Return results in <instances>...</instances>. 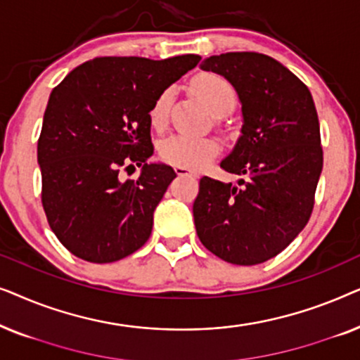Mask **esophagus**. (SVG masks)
<instances>
[{
    "instance_id": "1",
    "label": "esophagus",
    "mask_w": 360,
    "mask_h": 360,
    "mask_svg": "<svg viewBox=\"0 0 360 360\" xmlns=\"http://www.w3.org/2000/svg\"><path fill=\"white\" fill-rule=\"evenodd\" d=\"M175 174L176 175H186V176H196V175H198L195 170L188 169V167H180V165L175 167Z\"/></svg>"
}]
</instances>
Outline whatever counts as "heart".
<instances>
[{
  "label": "heart",
  "instance_id": "1",
  "mask_svg": "<svg viewBox=\"0 0 360 360\" xmlns=\"http://www.w3.org/2000/svg\"><path fill=\"white\" fill-rule=\"evenodd\" d=\"M193 90L206 103L214 116H226L234 110L236 90L226 78L205 73L195 78ZM174 98V88H165L155 98L150 108V122L154 127H164L169 116V108ZM218 154V142L208 137L172 136L160 144V157L167 164L180 167H200Z\"/></svg>",
  "mask_w": 360,
  "mask_h": 360
}]
</instances>
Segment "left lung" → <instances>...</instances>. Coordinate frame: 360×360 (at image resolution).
Segmentation results:
<instances>
[{"instance_id":"8db88e82","label":"left lung","mask_w":360,"mask_h":360,"mask_svg":"<svg viewBox=\"0 0 360 360\" xmlns=\"http://www.w3.org/2000/svg\"><path fill=\"white\" fill-rule=\"evenodd\" d=\"M234 86L243 111L238 142L221 169L238 185L203 176L193 203L196 234L219 259L255 265L282 252L307 226L323 149L308 86L275 58L228 52L201 62Z\"/></svg>"}]
</instances>
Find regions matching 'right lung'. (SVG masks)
<instances>
[{
	"label": "right lung",
	"instance_id": "add662e5",
	"mask_svg": "<svg viewBox=\"0 0 360 360\" xmlns=\"http://www.w3.org/2000/svg\"><path fill=\"white\" fill-rule=\"evenodd\" d=\"M200 58L98 57L52 90L37 142L42 206L73 255L116 262L147 243L157 205L176 176L170 165L149 162L150 108ZM134 165L140 179L122 182L120 170Z\"/></svg>",
	"mask_w": 360,
	"mask_h": 360
}]
</instances>
